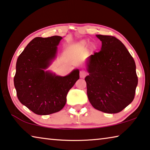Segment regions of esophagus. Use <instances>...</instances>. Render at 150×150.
Masks as SVG:
<instances>
[{"label": "esophagus", "mask_w": 150, "mask_h": 150, "mask_svg": "<svg viewBox=\"0 0 150 150\" xmlns=\"http://www.w3.org/2000/svg\"><path fill=\"white\" fill-rule=\"evenodd\" d=\"M87 75V73L85 71L81 70L80 71V77L81 78H84L85 76Z\"/></svg>", "instance_id": "esophagus-1"}]
</instances>
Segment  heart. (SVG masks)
I'll return each mask as SVG.
<instances>
[{"mask_svg": "<svg viewBox=\"0 0 150 150\" xmlns=\"http://www.w3.org/2000/svg\"><path fill=\"white\" fill-rule=\"evenodd\" d=\"M86 44H87L86 41H82L81 43V46H83V47H84V46H85V45H86Z\"/></svg>", "mask_w": 150, "mask_h": 150, "instance_id": "b5f03b06", "label": "heart"}]
</instances>
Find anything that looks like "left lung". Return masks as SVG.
<instances>
[{"label": "left lung", "instance_id": "left-lung-1", "mask_svg": "<svg viewBox=\"0 0 150 150\" xmlns=\"http://www.w3.org/2000/svg\"><path fill=\"white\" fill-rule=\"evenodd\" d=\"M101 51L89 57L85 78L92 106L107 113H117L134 100L138 79L134 58L120 40L97 35Z\"/></svg>", "mask_w": 150, "mask_h": 150}]
</instances>
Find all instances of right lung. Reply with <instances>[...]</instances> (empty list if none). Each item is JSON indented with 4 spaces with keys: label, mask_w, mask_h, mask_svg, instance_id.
Instances as JSON below:
<instances>
[{
    "label": "right lung",
    "mask_w": 150,
    "mask_h": 150,
    "mask_svg": "<svg viewBox=\"0 0 150 150\" xmlns=\"http://www.w3.org/2000/svg\"><path fill=\"white\" fill-rule=\"evenodd\" d=\"M63 37H35L18 56L14 85L18 100L37 115L61 111L67 95L79 79V70L61 77L46 71L56 57Z\"/></svg>",
    "instance_id": "add662e5"
}]
</instances>
